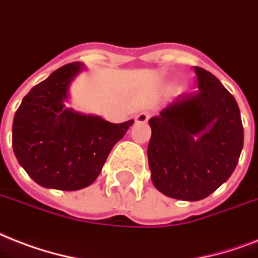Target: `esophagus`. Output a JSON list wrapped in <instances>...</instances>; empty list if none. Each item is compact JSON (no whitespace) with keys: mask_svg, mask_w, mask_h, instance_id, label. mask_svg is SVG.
Wrapping results in <instances>:
<instances>
[{"mask_svg":"<svg viewBox=\"0 0 258 258\" xmlns=\"http://www.w3.org/2000/svg\"><path fill=\"white\" fill-rule=\"evenodd\" d=\"M151 118V113L149 111H141L140 114L136 115V122L145 123L148 122V119Z\"/></svg>","mask_w":258,"mask_h":258,"instance_id":"34e87169","label":"esophagus"}]
</instances>
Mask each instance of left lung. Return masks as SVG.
Returning a JSON list of instances; mask_svg holds the SVG:
<instances>
[{"mask_svg":"<svg viewBox=\"0 0 258 258\" xmlns=\"http://www.w3.org/2000/svg\"><path fill=\"white\" fill-rule=\"evenodd\" d=\"M198 90L181 94L149 119L148 163L153 184L180 201H201L231 176L243 147L234 97L218 78L194 67Z\"/></svg>","mask_w":258,"mask_h":258,"instance_id":"1","label":"left lung"}]
</instances>
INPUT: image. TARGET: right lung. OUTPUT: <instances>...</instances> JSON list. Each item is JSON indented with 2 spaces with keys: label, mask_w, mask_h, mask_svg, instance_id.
<instances>
[{
  "label": "right lung",
  "mask_w": 258,
  "mask_h": 258,
  "mask_svg": "<svg viewBox=\"0 0 258 258\" xmlns=\"http://www.w3.org/2000/svg\"><path fill=\"white\" fill-rule=\"evenodd\" d=\"M83 70L74 61L53 71L24 97L13 119V151L29 176L45 188L77 191L101 173L111 148L133 119L111 123L64 106L70 83Z\"/></svg>",
  "instance_id": "1"
}]
</instances>
